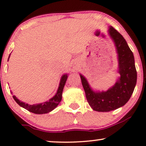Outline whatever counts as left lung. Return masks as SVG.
<instances>
[{
  "label": "left lung",
  "mask_w": 146,
  "mask_h": 146,
  "mask_svg": "<svg viewBox=\"0 0 146 146\" xmlns=\"http://www.w3.org/2000/svg\"><path fill=\"white\" fill-rule=\"evenodd\" d=\"M108 35L114 43L118 61L120 76L116 83L106 91H95L87 78L80 74L82 87L89 106L93 110L106 112L125 106L133 93L137 82V71L133 53L123 36L112 26Z\"/></svg>",
  "instance_id": "left-lung-1"
}]
</instances>
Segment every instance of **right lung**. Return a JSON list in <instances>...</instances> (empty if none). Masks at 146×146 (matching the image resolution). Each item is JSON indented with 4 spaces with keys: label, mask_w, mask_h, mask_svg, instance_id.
<instances>
[{
    "label": "right lung",
    "mask_w": 146,
    "mask_h": 146,
    "mask_svg": "<svg viewBox=\"0 0 146 146\" xmlns=\"http://www.w3.org/2000/svg\"><path fill=\"white\" fill-rule=\"evenodd\" d=\"M10 55L8 58V60L10 57ZM68 76V74H65L62 75V78L60 79V82H59V87L57 91V93H55V95H54L53 98L45 102L30 105V104H26L25 102H23L19 100H18L15 97V95H13V98L14 100L17 102L18 105H19L21 107L27 110L30 111V112L36 114H46V113H48L52 110H53L59 105V104L60 103L61 100L62 99L63 90H64L65 84H66V80H67Z\"/></svg>",
    "instance_id": "right-lung-1"
}]
</instances>
